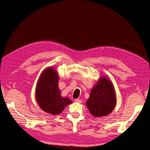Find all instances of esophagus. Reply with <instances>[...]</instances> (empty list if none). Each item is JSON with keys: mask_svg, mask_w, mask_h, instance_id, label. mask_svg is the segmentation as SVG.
<instances>
[{"mask_svg": "<svg viewBox=\"0 0 150 150\" xmlns=\"http://www.w3.org/2000/svg\"><path fill=\"white\" fill-rule=\"evenodd\" d=\"M74 101L76 102V103H81V102H82V101H81V99H74Z\"/></svg>", "mask_w": 150, "mask_h": 150, "instance_id": "esophagus-1", "label": "esophagus"}]
</instances>
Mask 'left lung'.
<instances>
[{
  "mask_svg": "<svg viewBox=\"0 0 150 150\" xmlns=\"http://www.w3.org/2000/svg\"><path fill=\"white\" fill-rule=\"evenodd\" d=\"M116 103L114 86L110 79L102 76L91 91L86 106L93 116L101 117L110 114L115 109Z\"/></svg>",
  "mask_w": 150,
  "mask_h": 150,
  "instance_id": "8db88e82",
  "label": "left lung"
}]
</instances>
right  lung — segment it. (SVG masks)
<instances>
[{
    "mask_svg": "<svg viewBox=\"0 0 150 150\" xmlns=\"http://www.w3.org/2000/svg\"><path fill=\"white\" fill-rule=\"evenodd\" d=\"M59 77L53 67H48L40 75L35 89V98L39 106L49 114L57 115L72 101L62 98L58 88Z\"/></svg>",
    "mask_w": 150,
    "mask_h": 150,
    "instance_id": "add662e5",
    "label": "right lung"
}]
</instances>
